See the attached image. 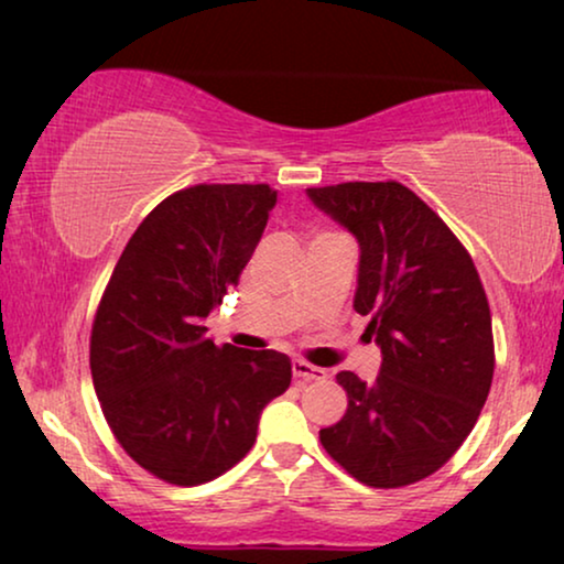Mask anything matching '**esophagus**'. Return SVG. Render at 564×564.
Here are the masks:
<instances>
[{"label":"esophagus","instance_id":"esophagus-1","mask_svg":"<svg viewBox=\"0 0 564 564\" xmlns=\"http://www.w3.org/2000/svg\"><path fill=\"white\" fill-rule=\"evenodd\" d=\"M292 375H295L297 382H313V380H323L326 372H323L321 367H313L307 365V361H292Z\"/></svg>","mask_w":564,"mask_h":564}]
</instances>
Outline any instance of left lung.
<instances>
[{"label": "left lung", "mask_w": 564, "mask_h": 564, "mask_svg": "<svg viewBox=\"0 0 564 564\" xmlns=\"http://www.w3.org/2000/svg\"><path fill=\"white\" fill-rule=\"evenodd\" d=\"M359 243L354 311L382 351L372 382L336 380L344 419L321 444L369 488H403L434 475L473 431L488 400L492 326L465 246L423 199L398 182L305 189Z\"/></svg>", "instance_id": "1"}]
</instances>
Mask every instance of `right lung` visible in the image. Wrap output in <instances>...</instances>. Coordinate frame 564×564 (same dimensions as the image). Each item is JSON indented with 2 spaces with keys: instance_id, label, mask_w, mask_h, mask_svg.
Wrapping results in <instances>:
<instances>
[{
  "instance_id": "right-lung-1",
  "label": "right lung",
  "mask_w": 564,
  "mask_h": 564,
  "mask_svg": "<svg viewBox=\"0 0 564 564\" xmlns=\"http://www.w3.org/2000/svg\"><path fill=\"white\" fill-rule=\"evenodd\" d=\"M274 205L269 184L174 192L130 236L97 307L89 365L105 419L138 465L172 485L238 465L261 411L290 388L284 354L205 336Z\"/></svg>"
}]
</instances>
